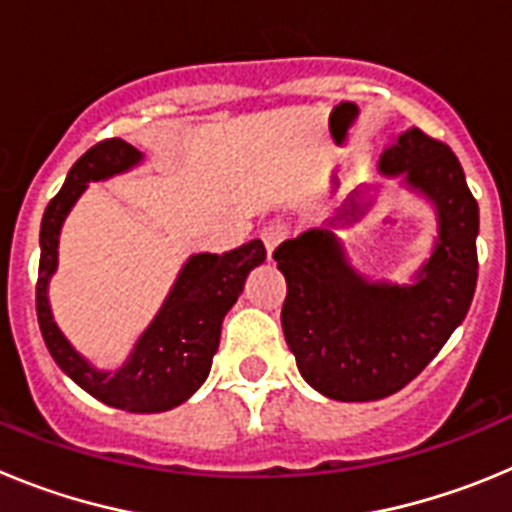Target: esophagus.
<instances>
[{
    "instance_id": "1",
    "label": "esophagus",
    "mask_w": 512,
    "mask_h": 512,
    "mask_svg": "<svg viewBox=\"0 0 512 512\" xmlns=\"http://www.w3.org/2000/svg\"><path fill=\"white\" fill-rule=\"evenodd\" d=\"M287 233H289L287 225L279 223V220H274V223L264 225V230H261V241H264L266 253H269V256H271V251H274V248H277L279 243H282L284 238H287Z\"/></svg>"
}]
</instances>
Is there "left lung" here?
<instances>
[{
    "label": "left lung",
    "instance_id": "left-lung-1",
    "mask_svg": "<svg viewBox=\"0 0 512 512\" xmlns=\"http://www.w3.org/2000/svg\"><path fill=\"white\" fill-rule=\"evenodd\" d=\"M384 176L436 207L438 241L413 284L369 282L348 264L336 228L369 205L356 197L325 228L274 251L287 279L282 328L297 369L330 400L369 402L413 382L467 318L477 287L479 207L446 143L410 128L379 158Z\"/></svg>",
    "mask_w": 512,
    "mask_h": 512
}]
</instances>
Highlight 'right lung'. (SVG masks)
<instances>
[{
	"mask_svg": "<svg viewBox=\"0 0 512 512\" xmlns=\"http://www.w3.org/2000/svg\"><path fill=\"white\" fill-rule=\"evenodd\" d=\"M143 153L120 138H107L89 148L71 166L61 192L48 202L40 223V266L35 284V307L43 341L53 361L69 374L81 390L110 408L128 413H164L182 405L200 390L210 374L212 356L220 346L225 312L243 292L248 271L266 259L259 238L217 256L197 253L179 271L169 297L153 323L138 338L133 354L117 372H99L74 351L58 330L48 305V279L58 266L61 225L89 182L133 169Z\"/></svg>",
	"mask_w": 512,
	"mask_h": 512,
	"instance_id": "obj_1",
	"label": "right lung"
}]
</instances>
